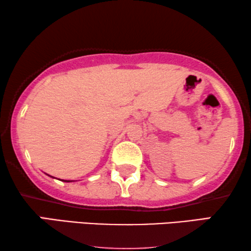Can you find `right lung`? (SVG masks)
<instances>
[{"mask_svg": "<svg viewBox=\"0 0 251 251\" xmlns=\"http://www.w3.org/2000/svg\"><path fill=\"white\" fill-rule=\"evenodd\" d=\"M66 182H70V181H66Z\"/></svg>", "mask_w": 251, "mask_h": 251, "instance_id": "1", "label": "right lung"}]
</instances>
